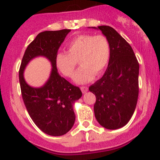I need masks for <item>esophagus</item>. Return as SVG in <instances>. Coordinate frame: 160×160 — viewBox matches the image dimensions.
Returning a JSON list of instances; mask_svg holds the SVG:
<instances>
[{
    "instance_id": "esophagus-1",
    "label": "esophagus",
    "mask_w": 160,
    "mask_h": 160,
    "mask_svg": "<svg viewBox=\"0 0 160 160\" xmlns=\"http://www.w3.org/2000/svg\"><path fill=\"white\" fill-rule=\"evenodd\" d=\"M80 90H81V91L83 92V93H86V92L88 90V87L82 86V87H80Z\"/></svg>"
}]
</instances>
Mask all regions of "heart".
I'll return each instance as SVG.
<instances>
[{
	"label": "heart",
	"mask_w": 160,
	"mask_h": 160,
	"mask_svg": "<svg viewBox=\"0 0 160 160\" xmlns=\"http://www.w3.org/2000/svg\"><path fill=\"white\" fill-rule=\"evenodd\" d=\"M67 48L68 52L56 55V67L65 77H72L79 61L81 67L74 77L78 83H88L94 76H101L110 60V42L104 35H78L69 41Z\"/></svg>",
	"instance_id": "b5f03b06"
}]
</instances>
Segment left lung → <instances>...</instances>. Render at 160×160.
<instances>
[{
  "label": "left lung",
  "mask_w": 160,
  "mask_h": 160,
  "mask_svg": "<svg viewBox=\"0 0 160 160\" xmlns=\"http://www.w3.org/2000/svg\"><path fill=\"white\" fill-rule=\"evenodd\" d=\"M98 28L110 42L111 57L104 76L89 90L96 96L97 121L105 128L117 129L129 122L136 107L139 64L130 45L114 28Z\"/></svg>",
  "instance_id": "obj_1"
}]
</instances>
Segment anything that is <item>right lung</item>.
<instances>
[{"label": "right lung", "instance_id": "add662e5", "mask_svg": "<svg viewBox=\"0 0 160 160\" xmlns=\"http://www.w3.org/2000/svg\"><path fill=\"white\" fill-rule=\"evenodd\" d=\"M70 32L62 29L38 34L25 50L19 69L22 99L31 118L40 130L52 136H60L72 128L76 118L72 104L82 96L80 88L61 77L56 68L58 49ZM38 55L48 58L53 70L44 86L34 88L24 81L23 71L30 59Z\"/></svg>", "mask_w": 160, "mask_h": 160}]
</instances>
